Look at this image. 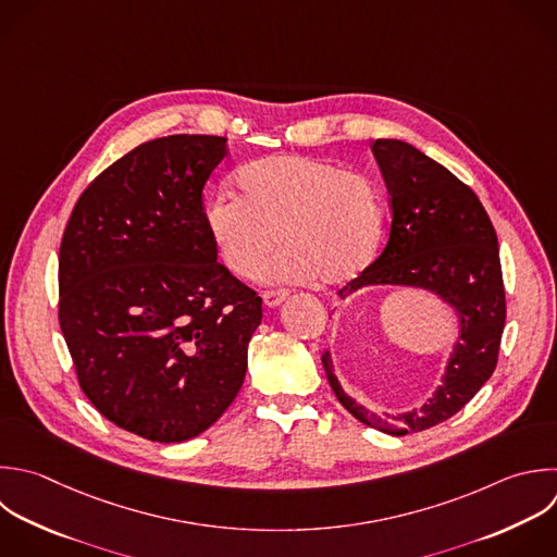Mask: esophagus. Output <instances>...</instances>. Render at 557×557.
I'll return each instance as SVG.
<instances>
[{
    "label": "esophagus",
    "mask_w": 557,
    "mask_h": 557,
    "mask_svg": "<svg viewBox=\"0 0 557 557\" xmlns=\"http://www.w3.org/2000/svg\"><path fill=\"white\" fill-rule=\"evenodd\" d=\"M287 296H289L287 289H268V292H263V302L268 307H278Z\"/></svg>",
    "instance_id": "esophagus-1"
}]
</instances>
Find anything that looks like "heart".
<instances>
[{
	"mask_svg": "<svg viewBox=\"0 0 557 557\" xmlns=\"http://www.w3.org/2000/svg\"><path fill=\"white\" fill-rule=\"evenodd\" d=\"M242 196L218 191L205 205V224L220 261L250 278L278 242L268 265L274 281L344 283L372 259L381 226V198L363 174L300 154L268 157L237 174Z\"/></svg>",
	"mask_w": 557,
	"mask_h": 557,
	"instance_id": "heart-1",
	"label": "heart"
}]
</instances>
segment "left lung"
Wrapping results in <instances>:
<instances>
[{
  "label": "left lung",
  "instance_id": "obj_1",
  "mask_svg": "<svg viewBox=\"0 0 557 557\" xmlns=\"http://www.w3.org/2000/svg\"><path fill=\"white\" fill-rule=\"evenodd\" d=\"M372 154L389 194V235L383 252L339 289V298L368 285L426 289L457 313L459 335L433 396L405 413L368 411L342 389L329 350L322 366L337 400L359 422L409 435L455 416L492 376L505 326V287L498 239L474 191L405 141L376 139Z\"/></svg>",
  "mask_w": 557,
  "mask_h": 557
}]
</instances>
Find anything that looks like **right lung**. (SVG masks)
Masks as SVG:
<instances>
[{"instance_id": "1", "label": "right lung", "mask_w": 557, "mask_h": 557, "mask_svg": "<svg viewBox=\"0 0 557 557\" xmlns=\"http://www.w3.org/2000/svg\"><path fill=\"white\" fill-rule=\"evenodd\" d=\"M226 137L146 141L78 198L59 255V320L78 383L152 442L207 431L235 400L261 298L220 261L202 189Z\"/></svg>"}]
</instances>
